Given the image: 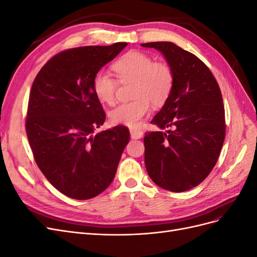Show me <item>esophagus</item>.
Returning <instances> with one entry per match:
<instances>
[{
    "label": "esophagus",
    "instance_id": "obj_1",
    "mask_svg": "<svg viewBox=\"0 0 257 257\" xmlns=\"http://www.w3.org/2000/svg\"><path fill=\"white\" fill-rule=\"evenodd\" d=\"M130 133H131V137L133 139H139L144 136V132L137 128H131Z\"/></svg>",
    "mask_w": 257,
    "mask_h": 257
}]
</instances>
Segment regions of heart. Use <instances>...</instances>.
I'll list each match as a JSON object with an SVG mask.
<instances>
[{"instance_id": "obj_1", "label": "heart", "mask_w": 257, "mask_h": 257, "mask_svg": "<svg viewBox=\"0 0 257 257\" xmlns=\"http://www.w3.org/2000/svg\"><path fill=\"white\" fill-rule=\"evenodd\" d=\"M121 83L133 81L131 102L121 103L109 112V120L116 125L135 127L153 106H161L170 96L175 84L172 66L164 61H154L145 52L130 51L112 65ZM93 93L100 103L111 105L115 99L118 83L104 71L97 72L92 80Z\"/></svg>"}]
</instances>
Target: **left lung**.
Here are the masks:
<instances>
[{
	"label": "left lung",
	"instance_id": "1",
	"mask_svg": "<svg viewBox=\"0 0 257 257\" xmlns=\"http://www.w3.org/2000/svg\"><path fill=\"white\" fill-rule=\"evenodd\" d=\"M144 47L160 50L175 74L172 94L151 123L164 132H146L145 164L160 188L184 192L211 173L225 138L222 93L213 74L195 54L174 43Z\"/></svg>",
	"mask_w": 257,
	"mask_h": 257
}]
</instances>
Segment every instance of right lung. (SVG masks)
Here are the masks:
<instances>
[{"mask_svg":"<svg viewBox=\"0 0 257 257\" xmlns=\"http://www.w3.org/2000/svg\"><path fill=\"white\" fill-rule=\"evenodd\" d=\"M126 45L63 50L33 81L26 118L30 147L41 172L67 197L90 199L105 191L130 142L123 125L94 133L106 113L92 89L94 75Z\"/></svg>","mask_w":257,"mask_h":257,"instance_id":"obj_1","label":"right lung"}]
</instances>
